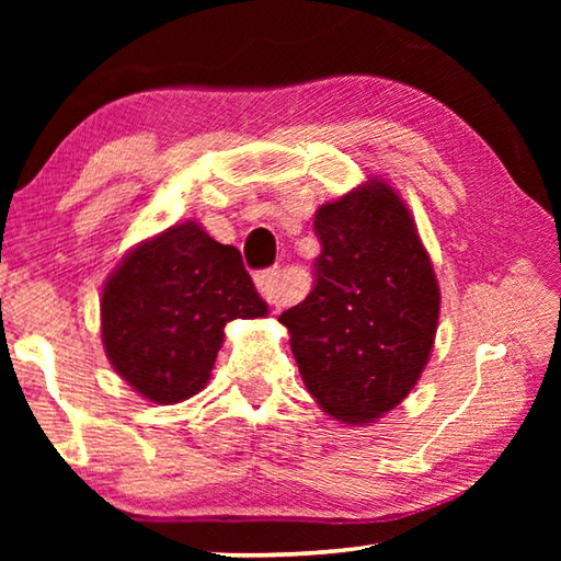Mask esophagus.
I'll return each mask as SVG.
<instances>
[{
	"label": "esophagus",
	"instance_id": "34e87169",
	"mask_svg": "<svg viewBox=\"0 0 561 561\" xmlns=\"http://www.w3.org/2000/svg\"><path fill=\"white\" fill-rule=\"evenodd\" d=\"M254 284H257V291L262 294V299L272 304V307H282L284 301V291H282V284H279V270L272 267V270H262L254 274Z\"/></svg>",
	"mask_w": 561,
	"mask_h": 561
}]
</instances>
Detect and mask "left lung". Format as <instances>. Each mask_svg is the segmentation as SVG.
<instances>
[{
  "mask_svg": "<svg viewBox=\"0 0 561 561\" xmlns=\"http://www.w3.org/2000/svg\"><path fill=\"white\" fill-rule=\"evenodd\" d=\"M321 254L307 299L284 311L307 391L348 425L411 393L428 364L440 291L401 197L368 180L314 217Z\"/></svg>",
  "mask_w": 561,
  "mask_h": 561,
  "instance_id": "1",
  "label": "left lung"
}]
</instances>
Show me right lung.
<instances>
[{"mask_svg": "<svg viewBox=\"0 0 561 561\" xmlns=\"http://www.w3.org/2000/svg\"><path fill=\"white\" fill-rule=\"evenodd\" d=\"M267 317L242 254L197 222L140 242L111 274L101 334L111 366L153 403L203 391L232 319Z\"/></svg>", "mask_w": 561, "mask_h": 561, "instance_id": "1", "label": "right lung"}]
</instances>
